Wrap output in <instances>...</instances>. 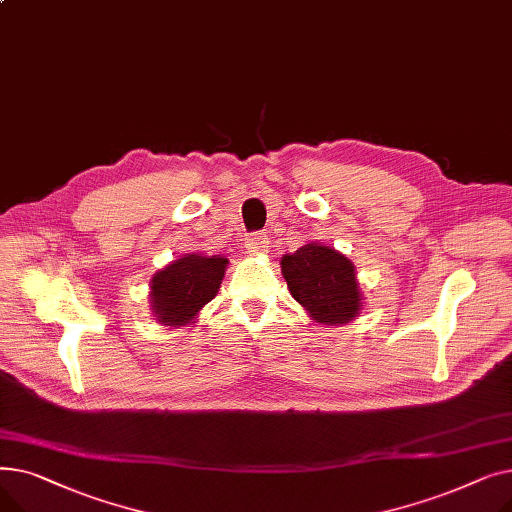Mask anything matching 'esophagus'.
<instances>
[{"instance_id": "obj_1", "label": "esophagus", "mask_w": 512, "mask_h": 512, "mask_svg": "<svg viewBox=\"0 0 512 512\" xmlns=\"http://www.w3.org/2000/svg\"><path fill=\"white\" fill-rule=\"evenodd\" d=\"M267 245H270V240H267L265 232H251L245 238V247L249 253H265Z\"/></svg>"}]
</instances>
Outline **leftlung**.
Listing matches in <instances>:
<instances>
[{"instance_id":"obj_1","label":"left lung","mask_w":512,"mask_h":512,"mask_svg":"<svg viewBox=\"0 0 512 512\" xmlns=\"http://www.w3.org/2000/svg\"><path fill=\"white\" fill-rule=\"evenodd\" d=\"M282 274L292 297L319 324H346L359 313L355 267L338 251L311 242L282 257Z\"/></svg>"}]
</instances>
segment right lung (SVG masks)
I'll list each match as a JSON object with an SVG mask.
<instances>
[{
    "label": "right lung",
    "instance_id": "add662e5",
    "mask_svg": "<svg viewBox=\"0 0 512 512\" xmlns=\"http://www.w3.org/2000/svg\"><path fill=\"white\" fill-rule=\"evenodd\" d=\"M228 259L184 255L157 272L151 282V307L166 326H182L218 292Z\"/></svg>",
    "mask_w": 512,
    "mask_h": 512
}]
</instances>
